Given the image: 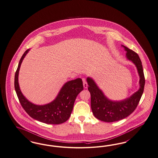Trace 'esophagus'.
<instances>
[{
    "label": "esophagus",
    "instance_id": "esophagus-1",
    "mask_svg": "<svg viewBox=\"0 0 158 158\" xmlns=\"http://www.w3.org/2000/svg\"><path fill=\"white\" fill-rule=\"evenodd\" d=\"M82 82H83L84 88V89H87V87H88V84H87V83L86 82L85 78H82Z\"/></svg>",
    "mask_w": 158,
    "mask_h": 158
}]
</instances>
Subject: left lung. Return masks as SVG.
<instances>
[{"instance_id":"8db88e82","label":"left lung","mask_w":158,"mask_h":158,"mask_svg":"<svg viewBox=\"0 0 158 158\" xmlns=\"http://www.w3.org/2000/svg\"><path fill=\"white\" fill-rule=\"evenodd\" d=\"M126 51L127 60L132 62L137 69L139 76V89L131 97L122 100H111L104 95L102 90L94 80L87 77L88 89L91 94V108L94 116L98 120L105 122H113L123 119L131 114L137 107L144 90V73L142 62L135 52L122 45Z\"/></svg>"}]
</instances>
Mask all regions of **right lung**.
<instances>
[{"label": "right lung", "instance_id": "add662e5", "mask_svg": "<svg viewBox=\"0 0 158 158\" xmlns=\"http://www.w3.org/2000/svg\"><path fill=\"white\" fill-rule=\"evenodd\" d=\"M29 49L21 57L15 76V89L22 107L32 118L42 123L59 124L65 122L71 116L78 94L82 91V80L80 78L65 82L55 99L44 105H36L29 102L21 92L18 76L21 64Z\"/></svg>", "mask_w": 158, "mask_h": 158}]
</instances>
